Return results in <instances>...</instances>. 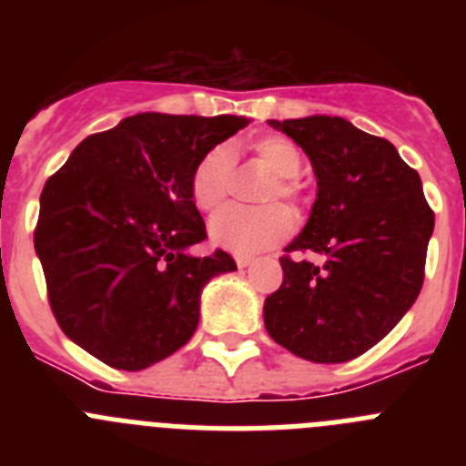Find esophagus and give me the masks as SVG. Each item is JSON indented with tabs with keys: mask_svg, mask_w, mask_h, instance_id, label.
Wrapping results in <instances>:
<instances>
[{
	"mask_svg": "<svg viewBox=\"0 0 466 466\" xmlns=\"http://www.w3.org/2000/svg\"><path fill=\"white\" fill-rule=\"evenodd\" d=\"M236 263L238 268H247V266H252L254 263V257H236Z\"/></svg>",
	"mask_w": 466,
	"mask_h": 466,
	"instance_id": "1",
	"label": "esophagus"
}]
</instances>
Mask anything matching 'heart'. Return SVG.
Returning a JSON list of instances; mask_svg holds the SVG:
<instances>
[{
	"instance_id": "heart-1",
	"label": "heart",
	"mask_w": 466,
	"mask_h": 466,
	"mask_svg": "<svg viewBox=\"0 0 466 466\" xmlns=\"http://www.w3.org/2000/svg\"><path fill=\"white\" fill-rule=\"evenodd\" d=\"M252 154L273 172V182L263 191V200L273 203L278 198L299 203V184L294 177L300 172L303 158L291 139L282 135H266L252 142ZM233 179V154L228 147H214L200 156L191 172V198L198 209L214 212L224 205ZM294 217L284 205L263 208H226L209 221V238L214 245L228 252L249 257L289 238Z\"/></svg>"
}]
</instances>
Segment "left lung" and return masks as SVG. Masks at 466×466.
Masks as SVG:
<instances>
[{
  "label": "left lung",
  "instance_id": "left-lung-1",
  "mask_svg": "<svg viewBox=\"0 0 466 466\" xmlns=\"http://www.w3.org/2000/svg\"><path fill=\"white\" fill-rule=\"evenodd\" d=\"M306 151L317 177L310 219L284 252L263 303L270 339L317 364L364 355L418 299L434 230L420 175L394 144L340 116L268 121Z\"/></svg>",
  "mask_w": 466,
  "mask_h": 466
}]
</instances>
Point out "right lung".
<instances>
[{
	"label": "right lung",
	"instance_id": "1",
	"mask_svg": "<svg viewBox=\"0 0 466 466\" xmlns=\"http://www.w3.org/2000/svg\"><path fill=\"white\" fill-rule=\"evenodd\" d=\"M245 116L137 114L72 151L41 191L35 249L67 339L121 371H142L193 336L200 291L236 270L208 238L191 198L200 156Z\"/></svg>",
	"mask_w": 466,
	"mask_h": 466
}]
</instances>
